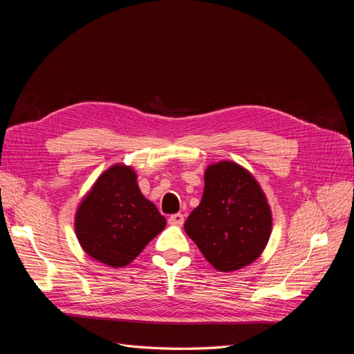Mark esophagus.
<instances>
[{"label": "esophagus", "instance_id": "1", "mask_svg": "<svg viewBox=\"0 0 354 354\" xmlns=\"http://www.w3.org/2000/svg\"><path fill=\"white\" fill-rule=\"evenodd\" d=\"M168 223L174 224V226H181V224L185 223V216H183V214H180V212L173 214V216H169Z\"/></svg>", "mask_w": 354, "mask_h": 354}]
</instances>
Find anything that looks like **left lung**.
Wrapping results in <instances>:
<instances>
[{"label":"left lung","instance_id":"8db88e82","mask_svg":"<svg viewBox=\"0 0 354 354\" xmlns=\"http://www.w3.org/2000/svg\"><path fill=\"white\" fill-rule=\"evenodd\" d=\"M209 264L233 272L255 261L272 233V209L250 171L230 160L208 165L199 205L185 223Z\"/></svg>","mask_w":354,"mask_h":354}]
</instances>
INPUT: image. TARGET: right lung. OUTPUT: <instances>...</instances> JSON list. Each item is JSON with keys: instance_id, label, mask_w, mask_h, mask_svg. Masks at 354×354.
I'll return each instance as SVG.
<instances>
[{"instance_id": "add662e5", "label": "right lung", "mask_w": 354, "mask_h": 354, "mask_svg": "<svg viewBox=\"0 0 354 354\" xmlns=\"http://www.w3.org/2000/svg\"><path fill=\"white\" fill-rule=\"evenodd\" d=\"M165 224V217L142 195L134 169L120 164L95 180L75 214L82 250L111 267L130 264Z\"/></svg>"}]
</instances>
